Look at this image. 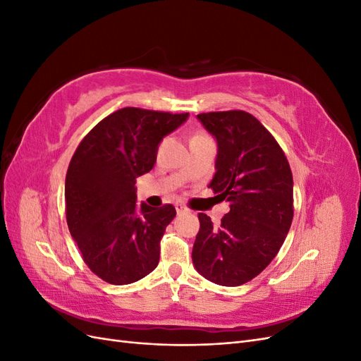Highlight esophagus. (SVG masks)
Instances as JSON below:
<instances>
[{
	"label": "esophagus",
	"mask_w": 361,
	"mask_h": 361,
	"mask_svg": "<svg viewBox=\"0 0 361 361\" xmlns=\"http://www.w3.org/2000/svg\"><path fill=\"white\" fill-rule=\"evenodd\" d=\"M176 212H178V214L187 212V207H185V206H183V204H180V203H176Z\"/></svg>",
	"instance_id": "1"
}]
</instances>
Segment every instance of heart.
<instances>
[{"label": "heart", "mask_w": 361, "mask_h": 361, "mask_svg": "<svg viewBox=\"0 0 361 361\" xmlns=\"http://www.w3.org/2000/svg\"><path fill=\"white\" fill-rule=\"evenodd\" d=\"M203 135H206V134H203V133H199V134H195L192 138H195V137H203Z\"/></svg>", "instance_id": "heart-1"}]
</instances>
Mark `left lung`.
Instances as JSON below:
<instances>
[{
  "label": "left lung",
  "instance_id": "obj_1",
  "mask_svg": "<svg viewBox=\"0 0 361 361\" xmlns=\"http://www.w3.org/2000/svg\"><path fill=\"white\" fill-rule=\"evenodd\" d=\"M216 138V173L209 188L227 200L228 211L214 226L199 214L192 264L221 286H241L264 271L279 253L293 218V179L285 152L247 111L197 114Z\"/></svg>",
  "mask_w": 361,
  "mask_h": 361
}]
</instances>
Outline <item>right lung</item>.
<instances>
[{
  "mask_svg": "<svg viewBox=\"0 0 361 361\" xmlns=\"http://www.w3.org/2000/svg\"><path fill=\"white\" fill-rule=\"evenodd\" d=\"M187 118L126 106L102 118L76 147L64 185L68 227L85 265L104 281L129 285L157 268L176 209L138 206L135 180L154 169L161 140Z\"/></svg>",
  "mask_w": 361,
  "mask_h": 361,
  "instance_id": "obj_1",
  "label": "right lung"
}]
</instances>
